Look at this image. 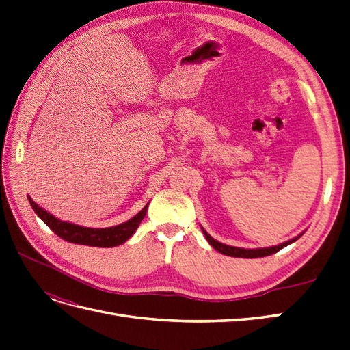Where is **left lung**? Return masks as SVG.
I'll return each instance as SVG.
<instances>
[{"label": "left lung", "mask_w": 350, "mask_h": 350, "mask_svg": "<svg viewBox=\"0 0 350 350\" xmlns=\"http://www.w3.org/2000/svg\"><path fill=\"white\" fill-rule=\"evenodd\" d=\"M203 234L206 237V239L208 241V243L211 247H213L215 250H217L219 252L225 254V256H230V257H239V258H258V257H266V256H271V254L280 251L282 248H284L286 245H289V243L295 242L296 239H298L299 237H296L288 242H283L280 243V245H276V247H269V248H257V250H245V248H237V247H229V245H225V243H221L216 239L211 238L207 232L203 229Z\"/></svg>", "instance_id": "1"}]
</instances>
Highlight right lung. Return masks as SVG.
<instances>
[{
    "label": "right lung",
    "instance_id": "add662e5",
    "mask_svg": "<svg viewBox=\"0 0 350 350\" xmlns=\"http://www.w3.org/2000/svg\"><path fill=\"white\" fill-rule=\"evenodd\" d=\"M29 203L31 208L35 210V213L45 221V224L49 226L51 230H54L55 234L62 238L67 242L72 243H80V245H89V247H102V248H109V247H116L120 243L125 242L129 239L135 229L139 228L142 224V220L146 216L147 206L137 213L133 219L124 221L121 225H116L112 228H84L74 224H68V221H62L58 220L55 216H52L48 211H45L42 207H39L33 200L29 197Z\"/></svg>",
    "mask_w": 350,
    "mask_h": 350
}]
</instances>
